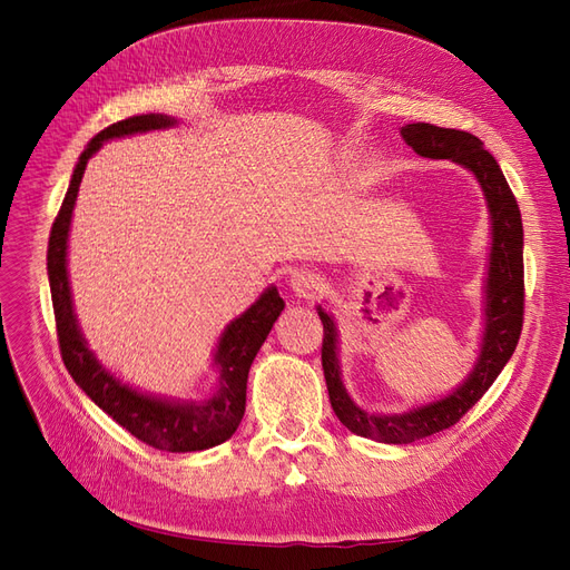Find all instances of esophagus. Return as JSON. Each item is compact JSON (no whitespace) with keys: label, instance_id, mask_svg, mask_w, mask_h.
I'll use <instances>...</instances> for the list:
<instances>
[{"label":"esophagus","instance_id":"esophagus-1","mask_svg":"<svg viewBox=\"0 0 570 570\" xmlns=\"http://www.w3.org/2000/svg\"><path fill=\"white\" fill-rule=\"evenodd\" d=\"M321 278H318V273H314V271H308V268H297L295 273L289 275V287H292V292H295L297 297H304V299H312V297H316L318 292H321Z\"/></svg>","mask_w":570,"mask_h":570}]
</instances>
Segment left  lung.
<instances>
[{
    "instance_id": "8db88e82",
    "label": "left lung",
    "mask_w": 570,
    "mask_h": 570,
    "mask_svg": "<svg viewBox=\"0 0 570 570\" xmlns=\"http://www.w3.org/2000/svg\"><path fill=\"white\" fill-rule=\"evenodd\" d=\"M402 137L413 151L425 159H452L473 170L490 206L492 252L488 273L485 337H482V352L473 373L469 375V381L444 400L400 413V416H373V413H366L350 400L340 377L333 318L318 308L323 323V375L335 416L352 433L387 444H409L459 423L463 413L478 404L480 396L490 390L497 375L507 366L523 331L525 308L523 220L519 202H515L497 159L482 147L475 135L456 128L409 124L402 128Z\"/></svg>"
}]
</instances>
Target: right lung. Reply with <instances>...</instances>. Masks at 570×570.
<instances>
[{"label":"right lung","instance_id":"obj_1","mask_svg":"<svg viewBox=\"0 0 570 570\" xmlns=\"http://www.w3.org/2000/svg\"><path fill=\"white\" fill-rule=\"evenodd\" d=\"M166 126H174V118L161 114H145L118 120V124L105 128L92 137L88 149L80 154L71 185H68V193L55 218V226H51L47 273L51 287V304H55L61 358L68 373L73 375V381L82 387V392L88 394L101 411H107L118 425H124L130 435L154 446V450L202 452L226 442L245 416L249 366L258 347H262L266 335L271 333L275 318L281 316L285 306L278 289H266L264 295L258 297V302L252 304L247 312L237 321H233L228 325V331L223 333L216 352V364L220 368V387L212 400L204 404H176L166 400H154V396L130 390L97 364V358L88 347H85V340L78 331L71 304V289H68L66 275L68 226H71L73 204L88 159L101 147V142L111 140V137L159 130Z\"/></svg>","mask_w":570,"mask_h":570}]
</instances>
